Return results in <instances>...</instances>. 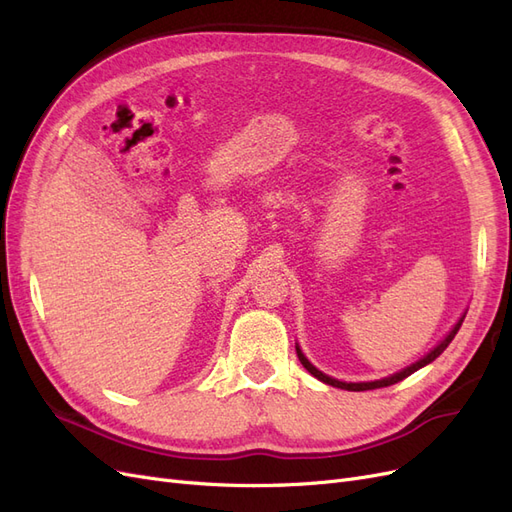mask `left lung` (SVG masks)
I'll return each mask as SVG.
<instances>
[{"label":"left lung","instance_id":"obj_1","mask_svg":"<svg viewBox=\"0 0 512 512\" xmlns=\"http://www.w3.org/2000/svg\"><path fill=\"white\" fill-rule=\"evenodd\" d=\"M466 318V316H463ZM463 318L455 324L453 327V331L448 333L442 342L433 348L427 356H423L421 361H416L414 365H410V367H406V369H401L399 374H395V376H391V378H384V380H376V382H339V380H335V378H329L327 374H322V371H318L312 363H309L305 356H303V352L297 348V356H299V361H301V365L309 371V374H312L314 378H318L320 382H324V384H331V386H337V389H346V391H371V389H382V386H391V384H395V382H399V380H404V378H408L410 374H414L416 369H421V367H425L427 363H431V361H436L438 356L446 350V346L453 342V337L457 335V331H459V327H461V322H463Z\"/></svg>","mask_w":512,"mask_h":512}]
</instances>
